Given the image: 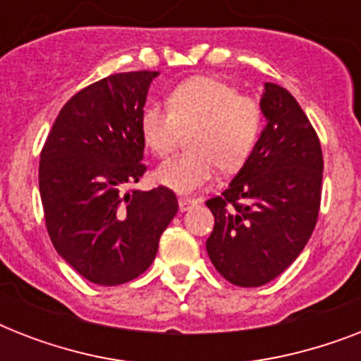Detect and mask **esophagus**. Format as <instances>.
Instances as JSON below:
<instances>
[{"label": "esophagus", "mask_w": 361, "mask_h": 361, "mask_svg": "<svg viewBox=\"0 0 361 361\" xmlns=\"http://www.w3.org/2000/svg\"><path fill=\"white\" fill-rule=\"evenodd\" d=\"M195 202H197L195 198H189V197H180V198H178V204H180L181 212H187V209L191 208V206Z\"/></svg>", "instance_id": "obj_1"}]
</instances>
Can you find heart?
Returning a JSON list of instances; mask_svg holds the SVG:
<instances>
[{
	"label": "heart",
	"mask_w": 361,
	"mask_h": 361,
	"mask_svg": "<svg viewBox=\"0 0 361 361\" xmlns=\"http://www.w3.org/2000/svg\"><path fill=\"white\" fill-rule=\"evenodd\" d=\"M166 109L149 106L140 116V133L157 157H169L187 135L185 152L155 172L161 185L192 192L212 181L215 169L238 170L251 155L262 125L255 99L214 76H192L180 82L166 99Z\"/></svg>",
	"instance_id": "1"
}]
</instances>
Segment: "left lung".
<instances>
[{"mask_svg": "<svg viewBox=\"0 0 361 361\" xmlns=\"http://www.w3.org/2000/svg\"><path fill=\"white\" fill-rule=\"evenodd\" d=\"M260 110L266 127L245 164L206 206L215 217L206 241L226 281L260 286L281 275L307 245L320 209L322 149L298 101L266 82Z\"/></svg>", "mask_w": 361, "mask_h": 361, "instance_id": "1", "label": "left lung"}]
</instances>
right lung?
I'll list each match as a JSON object with an SVG mask.
<instances>
[{
	"label": "right lung",
	"mask_w": 361,
	"mask_h": 361,
	"mask_svg": "<svg viewBox=\"0 0 361 361\" xmlns=\"http://www.w3.org/2000/svg\"><path fill=\"white\" fill-rule=\"evenodd\" d=\"M157 71L118 73L65 103L41 152L48 236L71 268L95 285L136 279L178 214L166 187L130 191L146 172L140 116Z\"/></svg>",
	"instance_id": "add662e5"
}]
</instances>
